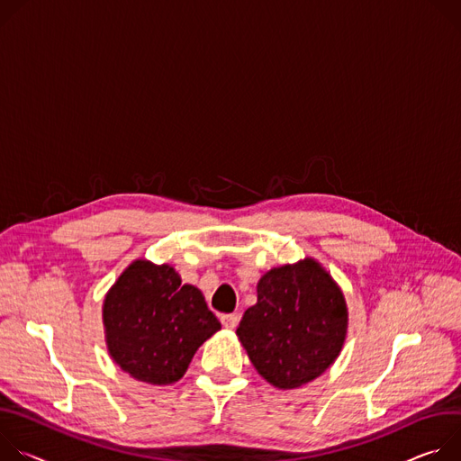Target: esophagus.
<instances>
[{
    "mask_svg": "<svg viewBox=\"0 0 461 461\" xmlns=\"http://www.w3.org/2000/svg\"><path fill=\"white\" fill-rule=\"evenodd\" d=\"M221 326L225 328V330H236V326H238V315H221Z\"/></svg>",
    "mask_w": 461,
    "mask_h": 461,
    "instance_id": "34e87169",
    "label": "esophagus"
}]
</instances>
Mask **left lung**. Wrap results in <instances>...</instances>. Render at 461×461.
<instances>
[{"label":"left lung","mask_w":461,"mask_h":461,"mask_svg":"<svg viewBox=\"0 0 461 461\" xmlns=\"http://www.w3.org/2000/svg\"><path fill=\"white\" fill-rule=\"evenodd\" d=\"M258 300L236 335L252 366L275 388L293 390L321 377L340 355L348 305L340 285L312 257L267 271Z\"/></svg>","instance_id":"1"}]
</instances>
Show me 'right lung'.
Instances as JSON below:
<instances>
[{
    "label": "right lung",
    "instance_id": "add662e5",
    "mask_svg": "<svg viewBox=\"0 0 461 461\" xmlns=\"http://www.w3.org/2000/svg\"><path fill=\"white\" fill-rule=\"evenodd\" d=\"M108 353L128 375L165 386L179 381L197 348L221 330L203 293L179 273L139 258L102 303Z\"/></svg>",
    "mask_w": 461,
    "mask_h": 461
}]
</instances>
